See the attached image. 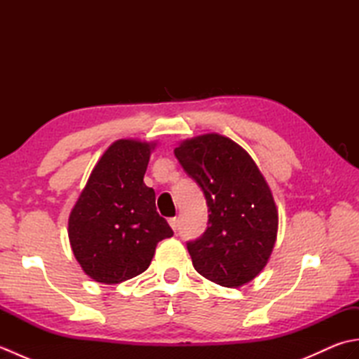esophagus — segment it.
<instances>
[{
  "instance_id": "obj_1",
  "label": "esophagus",
  "mask_w": 359,
  "mask_h": 359,
  "mask_svg": "<svg viewBox=\"0 0 359 359\" xmlns=\"http://www.w3.org/2000/svg\"><path fill=\"white\" fill-rule=\"evenodd\" d=\"M168 222H170V225H171V228H172L174 231L177 230V226H179V219L177 217H171L170 220H168Z\"/></svg>"
}]
</instances>
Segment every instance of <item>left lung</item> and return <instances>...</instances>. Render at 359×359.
<instances>
[{
	"label": "left lung",
	"instance_id": "1",
	"mask_svg": "<svg viewBox=\"0 0 359 359\" xmlns=\"http://www.w3.org/2000/svg\"><path fill=\"white\" fill-rule=\"evenodd\" d=\"M182 168L203 191L208 226L187 242L203 278L241 287L265 266L278 234V210L261 171L245 151L219 134L187 140L174 149Z\"/></svg>",
	"mask_w": 359,
	"mask_h": 359
}]
</instances>
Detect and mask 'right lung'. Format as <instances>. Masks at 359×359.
Returning <instances> with one entry per match:
<instances>
[{
  "instance_id": "obj_1",
  "label": "right lung",
  "mask_w": 359,
  "mask_h": 359,
  "mask_svg": "<svg viewBox=\"0 0 359 359\" xmlns=\"http://www.w3.org/2000/svg\"><path fill=\"white\" fill-rule=\"evenodd\" d=\"M149 143L118 140L98 160L69 216L74 256L88 276L118 284L148 269L157 243L174 231L144 185Z\"/></svg>"
}]
</instances>
